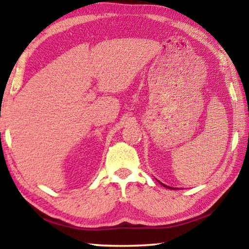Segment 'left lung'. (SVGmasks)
<instances>
[{
  "label": "left lung",
  "instance_id": "left-lung-1",
  "mask_svg": "<svg viewBox=\"0 0 249 249\" xmlns=\"http://www.w3.org/2000/svg\"><path fill=\"white\" fill-rule=\"evenodd\" d=\"M160 183H161V182H160ZM162 185H163V187H165V188H168V189H172V188H170V187H168V185H165V184H163V183H161Z\"/></svg>",
  "mask_w": 249,
  "mask_h": 249
}]
</instances>
